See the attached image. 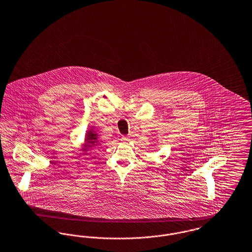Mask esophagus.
I'll return each mask as SVG.
<instances>
[{"label": "esophagus", "instance_id": "1", "mask_svg": "<svg viewBox=\"0 0 252 252\" xmlns=\"http://www.w3.org/2000/svg\"><path fill=\"white\" fill-rule=\"evenodd\" d=\"M121 141H122L123 143H128V142L130 141V139H129V137H126V136H123V137L121 138Z\"/></svg>", "mask_w": 252, "mask_h": 252}]
</instances>
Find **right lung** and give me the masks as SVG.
<instances>
[{
    "mask_svg": "<svg viewBox=\"0 0 252 252\" xmlns=\"http://www.w3.org/2000/svg\"><path fill=\"white\" fill-rule=\"evenodd\" d=\"M98 136L99 135L97 134L96 130H94V128H91L88 130V132L86 134V138H85V144L82 146L83 148H81V150L84 152V154H88L89 149L97 146V145H100Z\"/></svg>",
    "mask_w": 252,
    "mask_h": 252,
    "instance_id": "obj_1",
    "label": "right lung"
}]
</instances>
